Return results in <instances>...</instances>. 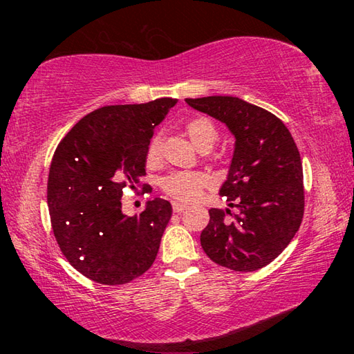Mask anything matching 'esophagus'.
<instances>
[{"mask_svg":"<svg viewBox=\"0 0 354 354\" xmlns=\"http://www.w3.org/2000/svg\"><path fill=\"white\" fill-rule=\"evenodd\" d=\"M173 212H176V214H181V212H184L185 211V209H187V206H185V205H183V203H173Z\"/></svg>","mask_w":354,"mask_h":354,"instance_id":"1","label":"esophagus"}]
</instances>
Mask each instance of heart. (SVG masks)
I'll list each match as a JSON object with an SVG mask.
<instances>
[{
	"mask_svg": "<svg viewBox=\"0 0 354 354\" xmlns=\"http://www.w3.org/2000/svg\"><path fill=\"white\" fill-rule=\"evenodd\" d=\"M185 134L196 149L209 151L218 139V131L207 118H194L185 124ZM162 160V145L156 137L147 149L145 162L149 169H156ZM207 178L203 173H175L162 181V189L167 195L179 201H194L206 187Z\"/></svg>",
	"mask_w": 354,
	"mask_h": 354,
	"instance_id": "heart-1",
	"label": "heart"
}]
</instances>
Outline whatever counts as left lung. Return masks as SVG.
I'll use <instances>...</instances> for the list:
<instances>
[{
  "label": "left lung",
  "mask_w": 354,
  "mask_h": 354,
  "mask_svg": "<svg viewBox=\"0 0 354 354\" xmlns=\"http://www.w3.org/2000/svg\"><path fill=\"white\" fill-rule=\"evenodd\" d=\"M185 103L225 123L236 139L220 195L239 212L211 209L201 247L221 267L259 270L283 253L303 220V165L293 137L277 115L237 97Z\"/></svg>",
  "instance_id": "left-lung-1"
}]
</instances>
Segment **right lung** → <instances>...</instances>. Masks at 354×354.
<instances>
[{
	"label": "right lung",
	"instance_id": "right-lung-1",
	"mask_svg": "<svg viewBox=\"0 0 354 354\" xmlns=\"http://www.w3.org/2000/svg\"><path fill=\"white\" fill-rule=\"evenodd\" d=\"M175 104L159 98L100 107L70 129L53 156L46 192L53 232L73 268L95 283L127 284L158 256L171 205L154 198L128 217L122 195L145 176L154 128Z\"/></svg>",
	"mask_w": 354,
	"mask_h": 354
}]
</instances>
